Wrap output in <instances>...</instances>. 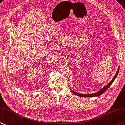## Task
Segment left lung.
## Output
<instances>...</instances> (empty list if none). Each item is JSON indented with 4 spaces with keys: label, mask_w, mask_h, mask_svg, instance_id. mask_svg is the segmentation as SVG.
<instances>
[{
    "label": "left lung",
    "mask_w": 125,
    "mask_h": 125,
    "mask_svg": "<svg viewBox=\"0 0 125 125\" xmlns=\"http://www.w3.org/2000/svg\"><path fill=\"white\" fill-rule=\"evenodd\" d=\"M119 68L118 69V70L117 71V73H115V76H114V77L112 78V79L110 81V82L108 84V85L105 86L103 88H102V89H101L99 91H98L96 93H93V94H80V93H78L77 92H75L73 91H72V89L71 91L73 93V94H74L75 95H76L77 96H79L80 97H94V96H100L101 95H102V94H103L104 92H105L107 89H108V88L109 87L111 86V84L113 83V82H114V80H115V79L116 78V77H117L118 76V74L119 73Z\"/></svg>",
    "instance_id": "8db88e82"
}]
</instances>
